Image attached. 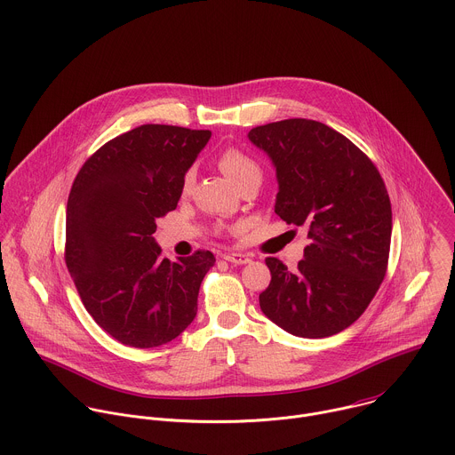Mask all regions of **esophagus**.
Wrapping results in <instances>:
<instances>
[{"label": "esophagus", "mask_w": 455, "mask_h": 455, "mask_svg": "<svg viewBox=\"0 0 455 455\" xmlns=\"http://www.w3.org/2000/svg\"><path fill=\"white\" fill-rule=\"evenodd\" d=\"M223 259L232 264H248L250 262V257L244 253H227Z\"/></svg>", "instance_id": "esophagus-1"}]
</instances>
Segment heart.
Masks as SVG:
<instances>
[{
  "label": "heart",
  "instance_id": "obj_1",
  "mask_svg": "<svg viewBox=\"0 0 455 455\" xmlns=\"http://www.w3.org/2000/svg\"><path fill=\"white\" fill-rule=\"evenodd\" d=\"M218 163H220L221 172H223L235 186H237L246 175L259 172L257 163H255L251 157H248V156L244 154V151H241V149H237V148H227V149H223L220 159H218ZM191 179H193V175L188 173L186 179H184V188H186V189L189 188Z\"/></svg>",
  "mask_w": 455,
  "mask_h": 455
}]
</instances>
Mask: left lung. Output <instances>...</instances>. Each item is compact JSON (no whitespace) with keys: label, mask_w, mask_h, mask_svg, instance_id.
Masks as SVG:
<instances>
[{"label":"left lung","mask_w":455,"mask_h":455,"mask_svg":"<svg viewBox=\"0 0 455 455\" xmlns=\"http://www.w3.org/2000/svg\"><path fill=\"white\" fill-rule=\"evenodd\" d=\"M248 139L276 170L275 212L307 228L298 269L267 257L271 282L260 311L298 338H329L350 327L379 291L389 259L391 202L366 154L313 119L255 126Z\"/></svg>","instance_id":"left-lung-1"}]
</instances>
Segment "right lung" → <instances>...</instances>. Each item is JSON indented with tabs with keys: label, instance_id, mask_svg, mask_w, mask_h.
Listing matches in <instances>:
<instances>
[{
	"label": "right lung",
	"instance_id": "obj_1",
	"mask_svg": "<svg viewBox=\"0 0 455 455\" xmlns=\"http://www.w3.org/2000/svg\"><path fill=\"white\" fill-rule=\"evenodd\" d=\"M209 139V130L140 124L105 142L73 182L66 266L87 313L126 347L166 345L196 316L214 255L198 250L172 262L154 234Z\"/></svg>",
	"mask_w": 455,
	"mask_h": 455
}]
</instances>
